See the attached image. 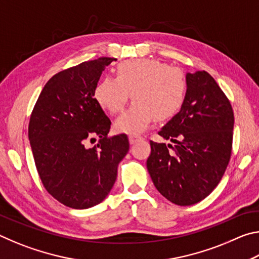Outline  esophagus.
<instances>
[{
	"label": "esophagus",
	"mask_w": 259,
	"mask_h": 259,
	"mask_svg": "<svg viewBox=\"0 0 259 259\" xmlns=\"http://www.w3.org/2000/svg\"><path fill=\"white\" fill-rule=\"evenodd\" d=\"M143 137H140V136H137V135H130L129 136V142L130 144H135L139 142V140H142Z\"/></svg>",
	"instance_id": "obj_1"
}]
</instances>
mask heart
<instances>
[{
	"label": "heart",
	"instance_id": "heart-1",
	"mask_svg": "<svg viewBox=\"0 0 259 259\" xmlns=\"http://www.w3.org/2000/svg\"><path fill=\"white\" fill-rule=\"evenodd\" d=\"M133 93V105L114 122L119 133L138 134L153 119H171L181 111L187 93L186 77L181 69L156 59L121 63L116 77H104L95 88V98L105 111L116 114L124 108Z\"/></svg>",
	"mask_w": 259,
	"mask_h": 259
}]
</instances>
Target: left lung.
<instances>
[{
	"label": "left lung",
	"instance_id": "left-lung-1",
	"mask_svg": "<svg viewBox=\"0 0 259 259\" xmlns=\"http://www.w3.org/2000/svg\"><path fill=\"white\" fill-rule=\"evenodd\" d=\"M186 82L183 107L159 131L175 145L151 140L146 162L156 190L178 205L200 202L221 182L231 157L234 126L230 100L209 73H187Z\"/></svg>",
	"mask_w": 259,
	"mask_h": 259
}]
</instances>
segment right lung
I'll list each match as a JSON object with an SVG mask.
<instances>
[{
    "mask_svg": "<svg viewBox=\"0 0 259 259\" xmlns=\"http://www.w3.org/2000/svg\"><path fill=\"white\" fill-rule=\"evenodd\" d=\"M114 60L102 57L56 74L30 115L28 139L37 172L46 190L69 208L102 202L129 151L126 135L107 136L111 120L95 98L100 75ZM96 138L97 146L85 147Z\"/></svg>",
    "mask_w": 259,
    "mask_h": 259,
    "instance_id": "obj_1",
    "label": "right lung"
}]
</instances>
